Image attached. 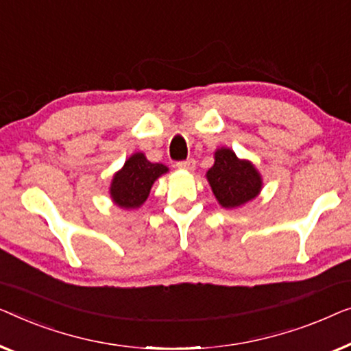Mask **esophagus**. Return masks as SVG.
I'll return each instance as SVG.
<instances>
[{"mask_svg": "<svg viewBox=\"0 0 351 351\" xmlns=\"http://www.w3.org/2000/svg\"><path fill=\"white\" fill-rule=\"evenodd\" d=\"M176 167L180 170H187V171H192L195 170V160L194 159H187L184 162H178Z\"/></svg>", "mask_w": 351, "mask_h": 351, "instance_id": "obj_1", "label": "esophagus"}]
</instances>
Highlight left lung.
<instances>
[{"label": "left lung", "instance_id": "obj_1", "mask_svg": "<svg viewBox=\"0 0 351 351\" xmlns=\"http://www.w3.org/2000/svg\"><path fill=\"white\" fill-rule=\"evenodd\" d=\"M206 181L218 204L226 210L254 200L263 191V176L248 159H240L230 147L215 151V164L206 171Z\"/></svg>", "mask_w": 351, "mask_h": 351}]
</instances>
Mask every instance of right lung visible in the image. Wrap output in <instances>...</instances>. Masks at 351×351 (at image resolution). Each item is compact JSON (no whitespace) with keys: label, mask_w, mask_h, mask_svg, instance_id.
Listing matches in <instances>:
<instances>
[{"label":"right lung","mask_w":351,"mask_h":351,"mask_svg":"<svg viewBox=\"0 0 351 351\" xmlns=\"http://www.w3.org/2000/svg\"><path fill=\"white\" fill-rule=\"evenodd\" d=\"M165 173H169L167 165L152 164L145 152H133L122 169L112 175L110 184L112 204L122 210H138L149 197L152 184Z\"/></svg>","instance_id":"obj_1"}]
</instances>
